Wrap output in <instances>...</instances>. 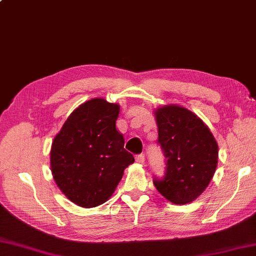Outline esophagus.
<instances>
[{"label": "esophagus", "instance_id": "esophagus-1", "mask_svg": "<svg viewBox=\"0 0 256 256\" xmlns=\"http://www.w3.org/2000/svg\"><path fill=\"white\" fill-rule=\"evenodd\" d=\"M135 160H136V162H138V164H145V156L144 155H138V156H136Z\"/></svg>", "mask_w": 256, "mask_h": 256}]
</instances>
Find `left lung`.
Here are the masks:
<instances>
[{"instance_id": "1", "label": "left lung", "mask_w": 256, "mask_h": 256, "mask_svg": "<svg viewBox=\"0 0 256 256\" xmlns=\"http://www.w3.org/2000/svg\"><path fill=\"white\" fill-rule=\"evenodd\" d=\"M155 118L167 169L164 179H154V184L171 203H191L205 191L215 174L217 142L203 120L184 106H159Z\"/></svg>"}]
</instances>
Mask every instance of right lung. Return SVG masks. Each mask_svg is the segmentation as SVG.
I'll return each instance as SVG.
<instances>
[{
  "label": "right lung",
  "instance_id": "1",
  "mask_svg": "<svg viewBox=\"0 0 256 256\" xmlns=\"http://www.w3.org/2000/svg\"><path fill=\"white\" fill-rule=\"evenodd\" d=\"M120 106L102 98L82 104L52 142L50 166L61 192L85 208L108 200L134 157L116 126Z\"/></svg>",
  "mask_w": 256,
  "mask_h": 256
}]
</instances>
